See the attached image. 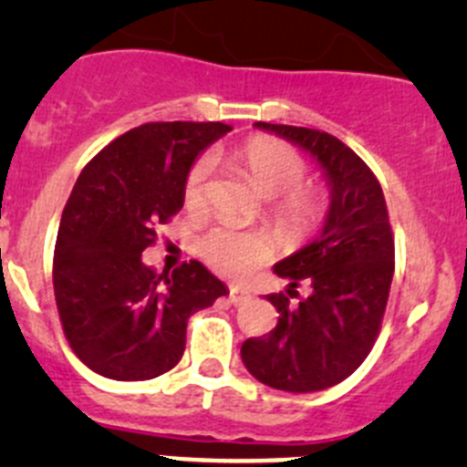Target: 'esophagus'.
<instances>
[{"instance_id":"esophagus-1","label":"esophagus","mask_w":467,"mask_h":467,"mask_svg":"<svg viewBox=\"0 0 467 467\" xmlns=\"http://www.w3.org/2000/svg\"><path fill=\"white\" fill-rule=\"evenodd\" d=\"M228 298H230V303H233V305L246 303V300L251 298V291H246V289H239V286H230V291H228Z\"/></svg>"}]
</instances>
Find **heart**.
Segmentation results:
<instances>
[{
	"instance_id": "obj_1",
	"label": "heart",
	"mask_w": 467,
	"mask_h": 467,
	"mask_svg": "<svg viewBox=\"0 0 467 467\" xmlns=\"http://www.w3.org/2000/svg\"><path fill=\"white\" fill-rule=\"evenodd\" d=\"M234 160L268 199V216L285 237L305 239L323 228L332 207L329 192L318 182L305 181L309 167L294 146L271 135H255L234 150ZM210 178L212 158L201 155L192 162L182 181V207L190 214L205 210ZM196 248L207 266L228 277L246 275L273 253L264 233L230 225L207 230L199 237Z\"/></svg>"
}]
</instances>
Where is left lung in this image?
<instances>
[{"label":"left lung","mask_w":467,"mask_h":467,"mask_svg":"<svg viewBox=\"0 0 467 467\" xmlns=\"http://www.w3.org/2000/svg\"><path fill=\"white\" fill-rule=\"evenodd\" d=\"M257 126L321 162L332 207L321 237L275 264L277 275L289 277L286 294L266 296L280 314L277 325L246 338L242 359L262 384L312 393L350 378L378 341L395 271L393 228L378 176L350 146L317 129Z\"/></svg>","instance_id":"left-lung-1"}]
</instances>
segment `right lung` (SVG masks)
I'll use <instances>...</instances> for the list:
<instances>
[{
  "label": "right lung",
  "instance_id": "obj_1",
  "mask_svg": "<svg viewBox=\"0 0 467 467\" xmlns=\"http://www.w3.org/2000/svg\"><path fill=\"white\" fill-rule=\"evenodd\" d=\"M228 130L221 121H149L83 167L60 216L54 296L69 348L94 373H167L185 352L192 314L228 294L196 260L160 275L142 262L160 225L181 212L187 169Z\"/></svg>",
  "mask_w": 467,
  "mask_h": 467
}]
</instances>
